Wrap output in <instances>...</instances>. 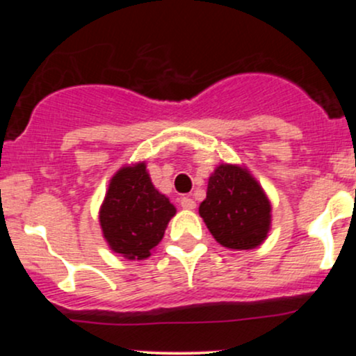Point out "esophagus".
Segmentation results:
<instances>
[{"mask_svg": "<svg viewBox=\"0 0 356 356\" xmlns=\"http://www.w3.org/2000/svg\"><path fill=\"white\" fill-rule=\"evenodd\" d=\"M181 206L184 207V209H194L195 202H194V199L189 197V195H184V197H181Z\"/></svg>", "mask_w": 356, "mask_h": 356, "instance_id": "34e87169", "label": "esophagus"}]
</instances>
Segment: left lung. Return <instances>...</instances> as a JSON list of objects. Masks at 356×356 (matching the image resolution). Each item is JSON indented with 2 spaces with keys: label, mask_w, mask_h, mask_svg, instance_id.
<instances>
[{
  "label": "left lung",
  "mask_w": 356,
  "mask_h": 356,
  "mask_svg": "<svg viewBox=\"0 0 356 356\" xmlns=\"http://www.w3.org/2000/svg\"><path fill=\"white\" fill-rule=\"evenodd\" d=\"M199 214L219 244L239 251L263 244L271 229V202L246 167H216Z\"/></svg>",
  "instance_id": "1"
}]
</instances>
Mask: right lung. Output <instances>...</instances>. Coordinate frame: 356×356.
I'll list each match as a JSON object with an SVG mask.
<instances>
[{"instance_id":"1","label":"right lung","mask_w":356,"mask_h":356,"mask_svg":"<svg viewBox=\"0 0 356 356\" xmlns=\"http://www.w3.org/2000/svg\"><path fill=\"white\" fill-rule=\"evenodd\" d=\"M175 207L154 187L145 162L122 167L100 206V227L113 252L145 259L161 243Z\"/></svg>"}]
</instances>
